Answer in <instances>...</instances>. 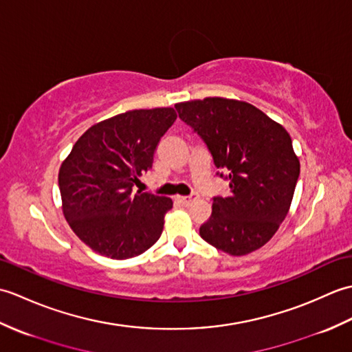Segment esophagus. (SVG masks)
Listing matches in <instances>:
<instances>
[{
    "instance_id": "34e87169",
    "label": "esophagus",
    "mask_w": 352,
    "mask_h": 352,
    "mask_svg": "<svg viewBox=\"0 0 352 352\" xmlns=\"http://www.w3.org/2000/svg\"><path fill=\"white\" fill-rule=\"evenodd\" d=\"M198 198L197 193H192V195H188V197H175V199L180 203L182 206H189L192 201H195Z\"/></svg>"
}]
</instances>
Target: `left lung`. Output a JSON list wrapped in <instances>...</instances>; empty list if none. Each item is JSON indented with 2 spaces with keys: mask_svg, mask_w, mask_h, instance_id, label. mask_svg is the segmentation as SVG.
Listing matches in <instances>:
<instances>
[{
  "mask_svg": "<svg viewBox=\"0 0 352 352\" xmlns=\"http://www.w3.org/2000/svg\"><path fill=\"white\" fill-rule=\"evenodd\" d=\"M175 109L230 182V195L213 198L201 237L230 256L261 248L287 216L300 177L289 133L245 101L213 96L178 102Z\"/></svg>",
  "mask_w": 352,
  "mask_h": 352,
  "instance_id": "8db88e82",
  "label": "left lung"
}]
</instances>
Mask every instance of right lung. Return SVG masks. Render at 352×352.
I'll list each match as a JSON object with an SVG mask.
<instances>
[{"instance_id": "add662e5", "label": "right lung", "mask_w": 352, "mask_h": 352, "mask_svg": "<svg viewBox=\"0 0 352 352\" xmlns=\"http://www.w3.org/2000/svg\"><path fill=\"white\" fill-rule=\"evenodd\" d=\"M172 107L109 118L83 133L58 170L62 208L74 233L104 257H136L159 241L172 199L133 193L153 166L160 138L175 122Z\"/></svg>"}]
</instances>
